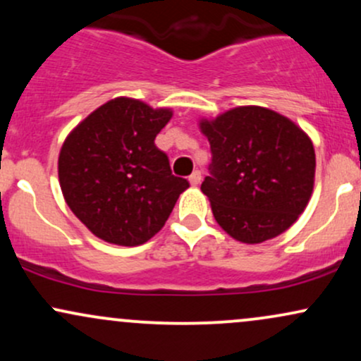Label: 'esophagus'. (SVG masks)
Wrapping results in <instances>:
<instances>
[{"label": "esophagus", "instance_id": "esophagus-1", "mask_svg": "<svg viewBox=\"0 0 361 361\" xmlns=\"http://www.w3.org/2000/svg\"><path fill=\"white\" fill-rule=\"evenodd\" d=\"M188 181H190V185H192V186H198V185H200V181H202V173L198 171V169H195L192 175H190Z\"/></svg>", "mask_w": 361, "mask_h": 361}]
</instances>
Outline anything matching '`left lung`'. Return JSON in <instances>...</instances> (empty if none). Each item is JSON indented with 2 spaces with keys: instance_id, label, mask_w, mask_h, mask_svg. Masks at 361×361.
Instances as JSON below:
<instances>
[{
  "instance_id": "8db88e82",
  "label": "left lung",
  "mask_w": 361,
  "mask_h": 361,
  "mask_svg": "<svg viewBox=\"0 0 361 361\" xmlns=\"http://www.w3.org/2000/svg\"><path fill=\"white\" fill-rule=\"evenodd\" d=\"M212 149L202 183L219 226L244 244L283 234L307 207L316 178L312 140L293 120L258 105L198 120Z\"/></svg>"
}]
</instances>
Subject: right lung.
<instances>
[{
  "mask_svg": "<svg viewBox=\"0 0 361 361\" xmlns=\"http://www.w3.org/2000/svg\"><path fill=\"white\" fill-rule=\"evenodd\" d=\"M173 110L117 97L82 118L62 142L57 173L66 204L91 234L139 246L159 233L188 188L171 175L154 139Z\"/></svg>",
  "mask_w": 361,
  "mask_h": 361,
  "instance_id": "add662e5",
  "label": "right lung"
}]
</instances>
